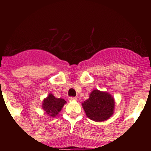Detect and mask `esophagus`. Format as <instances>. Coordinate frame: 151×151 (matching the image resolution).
Wrapping results in <instances>:
<instances>
[{"label": "esophagus", "instance_id": "34e87169", "mask_svg": "<svg viewBox=\"0 0 151 151\" xmlns=\"http://www.w3.org/2000/svg\"><path fill=\"white\" fill-rule=\"evenodd\" d=\"M77 97L71 96V97H69V98H68V100H69L70 101H75V100H77Z\"/></svg>", "mask_w": 151, "mask_h": 151}]
</instances>
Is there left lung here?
<instances>
[{
    "instance_id": "left-lung-1",
    "label": "left lung",
    "mask_w": 151,
    "mask_h": 151,
    "mask_svg": "<svg viewBox=\"0 0 151 151\" xmlns=\"http://www.w3.org/2000/svg\"><path fill=\"white\" fill-rule=\"evenodd\" d=\"M82 105L88 118L100 122L106 121L112 116L114 112L115 101L108 93L94 90L90 94L89 99Z\"/></svg>"
}]
</instances>
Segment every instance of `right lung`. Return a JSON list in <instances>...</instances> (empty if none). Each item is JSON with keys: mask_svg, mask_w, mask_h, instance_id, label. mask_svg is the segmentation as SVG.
I'll use <instances>...</instances> for the list:
<instances>
[{"mask_svg": "<svg viewBox=\"0 0 151 151\" xmlns=\"http://www.w3.org/2000/svg\"><path fill=\"white\" fill-rule=\"evenodd\" d=\"M66 101L63 99H57L50 93L43 101L42 107L46 113L52 117H55L61 110Z\"/></svg>", "mask_w": 151, "mask_h": 151, "instance_id": "1", "label": "right lung"}]
</instances>
